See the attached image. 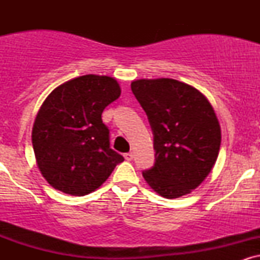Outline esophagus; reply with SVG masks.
Masks as SVG:
<instances>
[{"label":"esophagus","instance_id":"34e87169","mask_svg":"<svg viewBox=\"0 0 260 260\" xmlns=\"http://www.w3.org/2000/svg\"><path fill=\"white\" fill-rule=\"evenodd\" d=\"M124 159H126L127 161H131L133 159V154L132 153H126V154H124Z\"/></svg>","mask_w":260,"mask_h":260}]
</instances>
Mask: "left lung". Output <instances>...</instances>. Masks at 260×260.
Segmentation results:
<instances>
[{"label": "left lung", "mask_w": 260, "mask_h": 260, "mask_svg": "<svg viewBox=\"0 0 260 260\" xmlns=\"http://www.w3.org/2000/svg\"><path fill=\"white\" fill-rule=\"evenodd\" d=\"M131 88L154 137V166L143 177L165 198L188 194L219 155L221 132L213 107L201 91L175 79H139Z\"/></svg>", "instance_id": "obj_1"}]
</instances>
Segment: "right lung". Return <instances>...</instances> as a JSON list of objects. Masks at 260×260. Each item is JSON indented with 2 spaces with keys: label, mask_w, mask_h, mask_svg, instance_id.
I'll return each instance as SVG.
<instances>
[{
  "label": "right lung",
  "mask_w": 260,
  "mask_h": 260,
  "mask_svg": "<svg viewBox=\"0 0 260 260\" xmlns=\"http://www.w3.org/2000/svg\"><path fill=\"white\" fill-rule=\"evenodd\" d=\"M120 95L111 77L86 74L57 86L44 101L31 140L39 170L55 189L89 194L124 160L110 148V129L101 118Z\"/></svg>",
  "instance_id": "right-lung-1"
}]
</instances>
